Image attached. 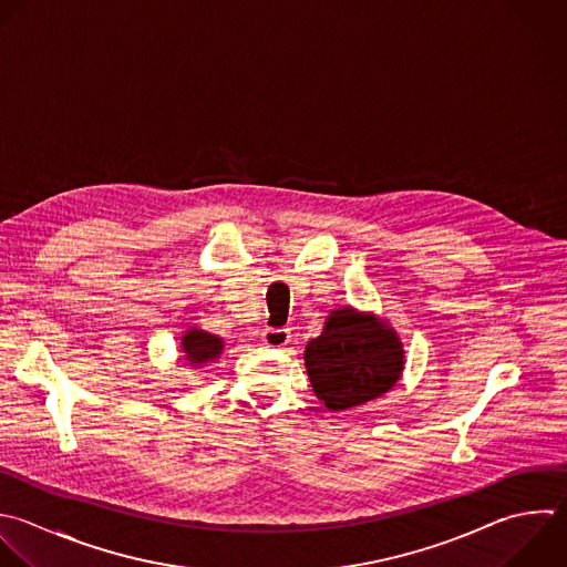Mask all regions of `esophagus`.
I'll return each instance as SVG.
<instances>
[{"instance_id":"obj_1","label":"esophagus","mask_w":567,"mask_h":567,"mask_svg":"<svg viewBox=\"0 0 567 567\" xmlns=\"http://www.w3.org/2000/svg\"><path fill=\"white\" fill-rule=\"evenodd\" d=\"M261 339L270 348H284L290 343V330L288 328H266L261 332Z\"/></svg>"}]
</instances>
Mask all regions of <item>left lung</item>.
<instances>
[{"label": "left lung", "mask_w": 567, "mask_h": 567, "mask_svg": "<svg viewBox=\"0 0 567 567\" xmlns=\"http://www.w3.org/2000/svg\"><path fill=\"white\" fill-rule=\"evenodd\" d=\"M315 394L330 410H348L388 392L403 370L396 334L370 315L334 310L321 337L306 346Z\"/></svg>", "instance_id": "8db88e82"}]
</instances>
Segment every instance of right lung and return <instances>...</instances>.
Instances as JSON below:
<instances>
[{
	"label": "right lung",
	"instance_id": "1",
	"mask_svg": "<svg viewBox=\"0 0 567 567\" xmlns=\"http://www.w3.org/2000/svg\"><path fill=\"white\" fill-rule=\"evenodd\" d=\"M182 346H184V352H186V359L190 363H206V361H213L217 359V354H221L224 350V343L219 337L215 334H208L204 330H188L186 337L182 339Z\"/></svg>",
	"mask_w": 567,
	"mask_h": 567
}]
</instances>
